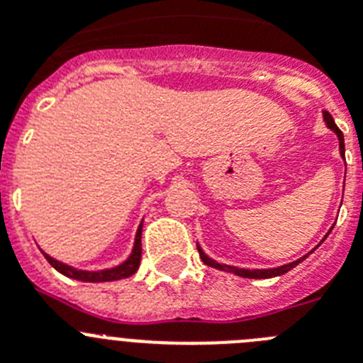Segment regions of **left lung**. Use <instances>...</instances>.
Segmentation results:
<instances>
[{"instance_id":"8db88e82","label":"left lung","mask_w":363,"mask_h":363,"mask_svg":"<svg viewBox=\"0 0 363 363\" xmlns=\"http://www.w3.org/2000/svg\"><path fill=\"white\" fill-rule=\"evenodd\" d=\"M323 120H325V125L329 127V129L333 130V133H336V136H338V142H340V154H342V158H344V152H345V145H344V134H342V130L336 127L335 120H333V116L329 114L327 111H323ZM333 230V227H331ZM329 234V233H327ZM325 234V238H327ZM323 238V240H325ZM322 240V242H323ZM314 251V249H313ZM311 251V252H313ZM198 252H200V258L201 262H203L205 265H209V267H214V269H220V271H227V272H233V274H236V277H243V278H255V280H262V278H274V277H281V274H285V272H289L291 269L296 267L300 262H303V259L307 258V256L311 255H306L303 258H298L296 262H291V264L287 265H281V267H274V269H240V267H233V265H225V264H218V262H214L213 258H209V256L205 255L203 251H201V247L198 245Z\"/></svg>"}]
</instances>
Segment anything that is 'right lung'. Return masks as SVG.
I'll use <instances>...</instances> for the list:
<instances>
[{
    "label": "right lung",
    "instance_id": "add662e5",
    "mask_svg": "<svg viewBox=\"0 0 363 363\" xmlns=\"http://www.w3.org/2000/svg\"><path fill=\"white\" fill-rule=\"evenodd\" d=\"M142 227L143 221L140 223L136 230V240H134V249L130 252V256L125 259L123 264L118 265V267L112 269H104V271H79V269H74L70 265L62 264V262H57L54 259L52 256H49L47 252H43V256L47 258L50 265L56 269L57 272H62L63 277L67 278H74V280H82V281H114V280H123V278L133 277L134 272L138 271L140 267V259H142Z\"/></svg>",
    "mask_w": 363,
    "mask_h": 363
}]
</instances>
